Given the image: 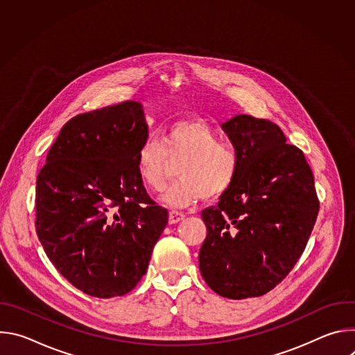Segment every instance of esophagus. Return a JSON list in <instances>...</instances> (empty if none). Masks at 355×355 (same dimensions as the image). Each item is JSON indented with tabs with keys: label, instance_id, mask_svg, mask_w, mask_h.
Segmentation results:
<instances>
[{
	"label": "esophagus",
	"instance_id": "obj_1",
	"mask_svg": "<svg viewBox=\"0 0 355 355\" xmlns=\"http://www.w3.org/2000/svg\"><path fill=\"white\" fill-rule=\"evenodd\" d=\"M184 219H185V215L182 212H178V211H171L170 215H168V222L171 225H175V223H178V222H181Z\"/></svg>",
	"mask_w": 355,
	"mask_h": 355
}]
</instances>
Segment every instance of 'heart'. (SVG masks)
Wrapping results in <instances>:
<instances>
[{
	"label": "heart",
	"instance_id": "1",
	"mask_svg": "<svg viewBox=\"0 0 355 355\" xmlns=\"http://www.w3.org/2000/svg\"><path fill=\"white\" fill-rule=\"evenodd\" d=\"M136 170L141 184L160 192L171 174V163H180V180L162 200L173 208H187L200 198L214 199L233 184L240 164L237 150L220 140L219 133L199 119L170 125L162 135L144 139L136 150Z\"/></svg>",
	"mask_w": 355,
	"mask_h": 355
}]
</instances>
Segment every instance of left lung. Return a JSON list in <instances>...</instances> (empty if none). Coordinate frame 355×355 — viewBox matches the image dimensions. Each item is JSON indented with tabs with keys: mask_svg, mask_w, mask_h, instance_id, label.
Wrapping results in <instances>:
<instances>
[{
	"mask_svg": "<svg viewBox=\"0 0 355 355\" xmlns=\"http://www.w3.org/2000/svg\"><path fill=\"white\" fill-rule=\"evenodd\" d=\"M240 164L218 205L202 211L199 270L218 295L261 296L293 268L313 230L319 199L303 151L278 125L250 115L222 123Z\"/></svg>",
	"mask_w": 355,
	"mask_h": 355,
	"instance_id": "obj_1",
	"label": "left lung"
}]
</instances>
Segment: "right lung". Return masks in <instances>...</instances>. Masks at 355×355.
<instances>
[{"label":"right lung","instance_id":"right-lung-1","mask_svg":"<svg viewBox=\"0 0 355 355\" xmlns=\"http://www.w3.org/2000/svg\"><path fill=\"white\" fill-rule=\"evenodd\" d=\"M148 137L140 103L80 114L50 147L36 180V233L49 260L95 297L130 292L168 222L136 170Z\"/></svg>","mask_w":355,"mask_h":355}]
</instances>
